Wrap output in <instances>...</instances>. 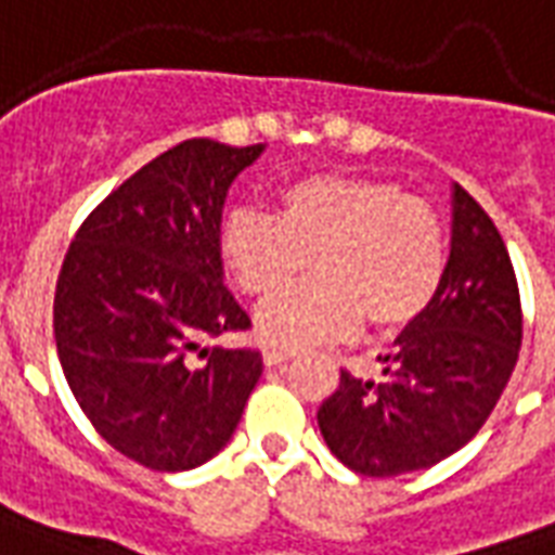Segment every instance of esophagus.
Instances as JSON below:
<instances>
[{
    "instance_id": "1",
    "label": "esophagus",
    "mask_w": 555,
    "mask_h": 555,
    "mask_svg": "<svg viewBox=\"0 0 555 555\" xmlns=\"http://www.w3.org/2000/svg\"><path fill=\"white\" fill-rule=\"evenodd\" d=\"M264 364H282V361H288L297 356V350H291V347H276V344H270V347H264Z\"/></svg>"
}]
</instances>
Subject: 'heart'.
Returning a JSON list of instances; mask_svg holds the SVG:
<instances>
[{
    "label": "heart",
    "instance_id": "heart-1",
    "mask_svg": "<svg viewBox=\"0 0 555 555\" xmlns=\"http://www.w3.org/2000/svg\"><path fill=\"white\" fill-rule=\"evenodd\" d=\"M220 253L244 294L272 297L315 256L319 276L270 299L258 330L276 344H314L361 323L400 330L438 297L447 270L441 217L393 182L311 173L279 188L276 215L235 208Z\"/></svg>",
    "mask_w": 555,
    "mask_h": 555
}]
</instances>
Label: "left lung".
<instances>
[{
	"label": "left lung",
	"mask_w": 555,
	"mask_h": 555,
	"mask_svg": "<svg viewBox=\"0 0 555 555\" xmlns=\"http://www.w3.org/2000/svg\"><path fill=\"white\" fill-rule=\"evenodd\" d=\"M524 311L515 267L486 208L453 188V241L438 297L385 356L379 379L340 371L318 426L361 476L438 465L474 438L518 364Z\"/></svg>",
	"instance_id": "1"
}]
</instances>
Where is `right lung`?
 <instances>
[{"label":"right lung","instance_id":"1","mask_svg":"<svg viewBox=\"0 0 555 555\" xmlns=\"http://www.w3.org/2000/svg\"><path fill=\"white\" fill-rule=\"evenodd\" d=\"M261 150L176 143L85 217L61 264L52 326L69 391L117 453L150 470L220 453L261 376L258 350L203 347L249 330L223 285L220 217Z\"/></svg>","mask_w":555,"mask_h":555}]
</instances>
